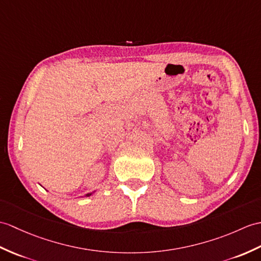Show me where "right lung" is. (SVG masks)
Instances as JSON below:
<instances>
[{"label":"right lung","instance_id":"obj_1","mask_svg":"<svg viewBox=\"0 0 261 261\" xmlns=\"http://www.w3.org/2000/svg\"><path fill=\"white\" fill-rule=\"evenodd\" d=\"M91 195H92V193H88V195H87V197H89V196H91Z\"/></svg>","mask_w":261,"mask_h":261}]
</instances>
